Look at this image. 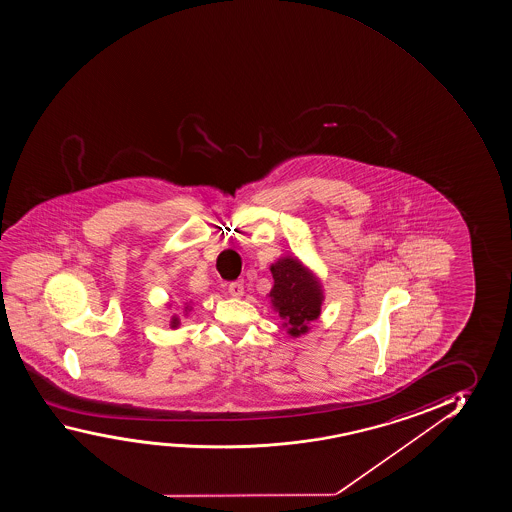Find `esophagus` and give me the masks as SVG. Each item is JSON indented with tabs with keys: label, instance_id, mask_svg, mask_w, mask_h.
<instances>
[{
	"label": "esophagus",
	"instance_id": "obj_1",
	"mask_svg": "<svg viewBox=\"0 0 512 512\" xmlns=\"http://www.w3.org/2000/svg\"><path fill=\"white\" fill-rule=\"evenodd\" d=\"M228 291L231 297H242L244 295V283L242 281H233L228 284Z\"/></svg>",
	"mask_w": 512,
	"mask_h": 512
}]
</instances>
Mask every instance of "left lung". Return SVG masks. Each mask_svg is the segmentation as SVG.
Wrapping results in <instances>:
<instances>
[{"label":"left lung","mask_w":512,"mask_h":512,"mask_svg":"<svg viewBox=\"0 0 512 512\" xmlns=\"http://www.w3.org/2000/svg\"><path fill=\"white\" fill-rule=\"evenodd\" d=\"M274 288L270 298L291 336L306 334L309 323L320 316L321 286L307 268L295 258H283L270 268Z\"/></svg>","instance_id":"left-lung-1"}]
</instances>
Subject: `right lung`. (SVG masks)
<instances>
[{
    "mask_svg": "<svg viewBox=\"0 0 512 512\" xmlns=\"http://www.w3.org/2000/svg\"><path fill=\"white\" fill-rule=\"evenodd\" d=\"M173 325H176V320H173Z\"/></svg>",
    "mask_w": 512,
    "mask_h": 512,
    "instance_id": "right-lung-1",
    "label": "right lung"
}]
</instances>
